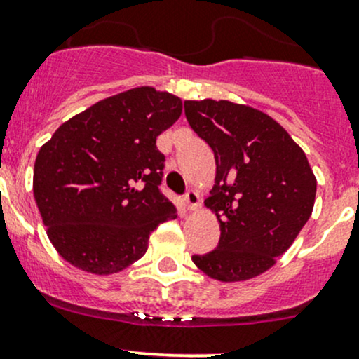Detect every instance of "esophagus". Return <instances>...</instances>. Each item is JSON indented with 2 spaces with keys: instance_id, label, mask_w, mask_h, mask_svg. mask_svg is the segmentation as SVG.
Listing matches in <instances>:
<instances>
[{
  "instance_id": "obj_1",
  "label": "esophagus",
  "mask_w": 359,
  "mask_h": 359,
  "mask_svg": "<svg viewBox=\"0 0 359 359\" xmlns=\"http://www.w3.org/2000/svg\"><path fill=\"white\" fill-rule=\"evenodd\" d=\"M184 203L190 210H196L200 207V195L195 190H188L184 194Z\"/></svg>"
}]
</instances>
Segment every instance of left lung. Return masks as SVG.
Returning a JSON list of instances; mask_svg holds the SVG:
<instances>
[{"mask_svg": "<svg viewBox=\"0 0 359 359\" xmlns=\"http://www.w3.org/2000/svg\"><path fill=\"white\" fill-rule=\"evenodd\" d=\"M184 116L215 157V184L205 205L221 238L194 255L212 279L260 276L292 245L313 210L317 180L306 156L276 119L229 101H184Z\"/></svg>", "mask_w": 359, "mask_h": 359, "instance_id": "obj_1", "label": "left lung"}]
</instances>
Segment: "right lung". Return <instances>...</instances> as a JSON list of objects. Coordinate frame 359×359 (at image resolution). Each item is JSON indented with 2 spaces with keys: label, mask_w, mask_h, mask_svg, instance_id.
Listing matches in <instances>:
<instances>
[{
  "label": "right lung",
  "mask_w": 359,
  "mask_h": 359,
  "mask_svg": "<svg viewBox=\"0 0 359 359\" xmlns=\"http://www.w3.org/2000/svg\"><path fill=\"white\" fill-rule=\"evenodd\" d=\"M180 97L137 87L76 114L42 145L34 198L67 262L107 276L144 257L157 226L176 217L161 191L156 140L181 116Z\"/></svg>",
  "instance_id": "obj_1"
}]
</instances>
